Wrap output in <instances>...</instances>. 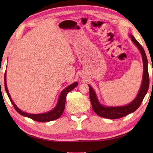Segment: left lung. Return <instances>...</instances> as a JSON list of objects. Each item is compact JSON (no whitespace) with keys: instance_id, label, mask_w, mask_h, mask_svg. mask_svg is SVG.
<instances>
[{"instance_id":"8db88e82","label":"left lung","mask_w":153,"mask_h":153,"mask_svg":"<svg viewBox=\"0 0 153 153\" xmlns=\"http://www.w3.org/2000/svg\"><path fill=\"white\" fill-rule=\"evenodd\" d=\"M131 41L135 46L137 47L142 56L143 63V80L141 83V88L137 94L136 98L128 105L122 106H106L100 104L97 99L95 92L90 85L89 87V97L91 102L92 108L97 115L100 117L108 119H118L126 115L135 112L137 110L143 100L145 96L148 91L149 86V76L148 71V61L146 56L145 52L139 44V42L135 39V38L130 35Z\"/></svg>"}]
</instances>
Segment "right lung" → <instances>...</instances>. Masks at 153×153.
I'll use <instances>...</instances> for the list:
<instances>
[{"mask_svg":"<svg viewBox=\"0 0 153 153\" xmlns=\"http://www.w3.org/2000/svg\"><path fill=\"white\" fill-rule=\"evenodd\" d=\"M6 72L5 71V74H4L5 90H6V93H7V95L9 97L10 100L11 101L12 105L14 106L15 110L19 114H21V115L25 116V117H28V118L33 120H35V121L39 122H50V121H53V120L59 118L60 117L62 116V113L64 112L67 94L70 91H71V90L74 89L75 87L77 85V84H78L77 83V82H74V83L71 84L70 85L68 86L66 88H65L60 93L56 106H55L53 110H51V111L46 112V113H43V114H28V113L22 111L21 110H19L18 107L16 106L15 103L13 102V100L11 99V97H10V93L8 92L7 85H6Z\"/></svg>","mask_w":153,"mask_h":153,"instance_id":"obj_1","label":"right lung"}]
</instances>
